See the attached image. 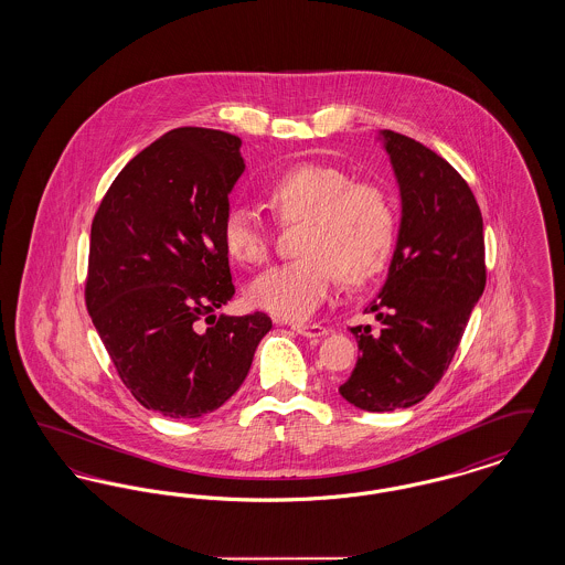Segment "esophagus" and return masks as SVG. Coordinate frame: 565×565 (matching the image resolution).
Returning a JSON list of instances; mask_svg holds the SVG:
<instances>
[{
  "label": "esophagus",
  "instance_id": "34e87169",
  "mask_svg": "<svg viewBox=\"0 0 565 565\" xmlns=\"http://www.w3.org/2000/svg\"><path fill=\"white\" fill-rule=\"evenodd\" d=\"M292 330L298 332L300 337H307V339H320L323 334H328V328L322 326V323H313V322H298L292 323Z\"/></svg>",
  "mask_w": 565,
  "mask_h": 565
}]
</instances>
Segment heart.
<instances>
[{"label": "heart", "mask_w": 565, "mask_h": 565, "mask_svg": "<svg viewBox=\"0 0 565 565\" xmlns=\"http://www.w3.org/2000/svg\"><path fill=\"white\" fill-rule=\"evenodd\" d=\"M281 222L305 220L298 260L254 279L247 298L281 320L309 318L337 284L362 286L385 269L396 245L398 220L387 192L371 182H353L348 171L298 162L281 171L265 190ZM222 243L245 267L265 265L270 235L247 207H231L222 220Z\"/></svg>", "instance_id": "heart-1"}]
</instances>
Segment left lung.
Masks as SVG:
<instances>
[{
    "label": "left lung",
    "instance_id": "obj_1",
    "mask_svg": "<svg viewBox=\"0 0 565 565\" xmlns=\"http://www.w3.org/2000/svg\"><path fill=\"white\" fill-rule=\"evenodd\" d=\"M403 194V224L379 326H353L360 358L339 387L348 403L385 413L422 403L447 373L487 281L483 215L468 182L430 148L383 131Z\"/></svg>",
    "mask_w": 565,
    "mask_h": 565
}]
</instances>
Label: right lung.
Returning <instances> with one entry per match:
<instances>
[{
	"mask_svg": "<svg viewBox=\"0 0 565 565\" xmlns=\"http://www.w3.org/2000/svg\"><path fill=\"white\" fill-rule=\"evenodd\" d=\"M237 135L173 129L141 150L102 199L84 300L135 401L171 419L226 403L270 330L267 313L220 316L235 286L222 220L245 169Z\"/></svg>",
	"mask_w": 565,
	"mask_h": 565,
	"instance_id": "1",
	"label": "right lung"
}]
</instances>
